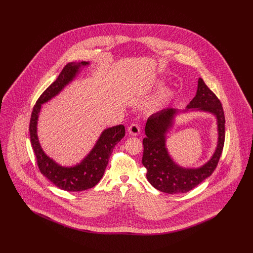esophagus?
Returning a JSON list of instances; mask_svg holds the SVG:
<instances>
[{"label":"esophagus","instance_id":"34e87169","mask_svg":"<svg viewBox=\"0 0 253 253\" xmlns=\"http://www.w3.org/2000/svg\"><path fill=\"white\" fill-rule=\"evenodd\" d=\"M128 132L131 135H138L139 132H140V128L137 124L132 123L128 127Z\"/></svg>","mask_w":253,"mask_h":253}]
</instances>
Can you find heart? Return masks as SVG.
<instances>
[{
    "label": "heart",
    "instance_id": "b5f03b06",
    "mask_svg": "<svg viewBox=\"0 0 253 253\" xmlns=\"http://www.w3.org/2000/svg\"><path fill=\"white\" fill-rule=\"evenodd\" d=\"M172 95V92L170 89H164L162 90L158 95H157L153 100H151V102L147 105L148 111L154 112L157 111L159 108H161L165 102L168 100L169 98Z\"/></svg>",
    "mask_w": 253,
    "mask_h": 253
}]
</instances>
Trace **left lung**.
<instances>
[{
  "mask_svg": "<svg viewBox=\"0 0 253 253\" xmlns=\"http://www.w3.org/2000/svg\"><path fill=\"white\" fill-rule=\"evenodd\" d=\"M200 110L216 117L218 142L213 156L202 167L182 168L173 162L166 148V133L171 128L178 110L164 109L148 118L145 126L142 164L147 169V179L151 185L163 193H188L214 171L219 162L225 142V115L222 104L215 94L198 80V88L188 110Z\"/></svg>",
  "mask_w": 253,
  "mask_h": 253,
  "instance_id": "left-lung-1",
  "label": "left lung"
}]
</instances>
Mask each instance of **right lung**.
<instances>
[{
    "instance_id": "right-lung-1",
    "label": "right lung",
    "mask_w": 253,
    "mask_h": 253,
    "mask_svg": "<svg viewBox=\"0 0 253 253\" xmlns=\"http://www.w3.org/2000/svg\"><path fill=\"white\" fill-rule=\"evenodd\" d=\"M89 62L67 63L57 80L40 96L31 114L29 132L31 145L36 156L37 164L41 172L60 190L67 192H82L95 187L102 178L115 146L125 135L123 125H118L104 130L89 155L74 167H62L47 157L42 151L37 134V121L42 104L57 96L60 91L72 82L80 71L81 66Z\"/></svg>"
}]
</instances>
